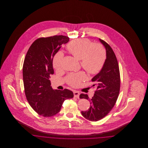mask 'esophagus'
<instances>
[{
    "label": "esophagus",
    "mask_w": 148,
    "mask_h": 148,
    "mask_svg": "<svg viewBox=\"0 0 148 148\" xmlns=\"http://www.w3.org/2000/svg\"><path fill=\"white\" fill-rule=\"evenodd\" d=\"M79 95H80V93L77 92V91H74V97H75L77 98H79Z\"/></svg>",
    "instance_id": "obj_1"
}]
</instances>
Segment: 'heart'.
Listing matches in <instances>:
<instances>
[{
	"label": "heart",
	"mask_w": 148,
	"mask_h": 148,
	"mask_svg": "<svg viewBox=\"0 0 148 148\" xmlns=\"http://www.w3.org/2000/svg\"><path fill=\"white\" fill-rule=\"evenodd\" d=\"M66 49L73 56L78 60L82 67L90 74L98 73L106 62V53L104 46L99 42L92 43L88 38L78 39L71 41L66 45ZM63 54L58 51L53 60V67L56 71L62 68ZM84 72L69 74L66 81L72 86H77L82 81L86 79Z\"/></svg>",
	"instance_id": "b5f03b06"
}]
</instances>
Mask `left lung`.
<instances>
[{
    "label": "left lung",
    "mask_w": 148,
    "mask_h": 148,
    "mask_svg": "<svg viewBox=\"0 0 148 148\" xmlns=\"http://www.w3.org/2000/svg\"><path fill=\"white\" fill-rule=\"evenodd\" d=\"M99 40L106 48V58L101 70L92 79L94 83L92 86L97 89L92 99L84 94L79 97L90 101V108L82 114L85 119L92 121L103 119L112 110L118 98L120 87L119 68L115 54L107 42L100 39Z\"/></svg>",
    "instance_id": "8db88e82"
}]
</instances>
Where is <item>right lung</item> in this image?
Segmentation results:
<instances>
[{
  "mask_svg": "<svg viewBox=\"0 0 148 148\" xmlns=\"http://www.w3.org/2000/svg\"><path fill=\"white\" fill-rule=\"evenodd\" d=\"M69 40V38L64 35L38 38L30 47L24 59L23 77L26 98L34 111L44 117L58 114L64 100L74 97L66 89L53 90L49 80L54 74L53 57Z\"/></svg>",
  "mask_w": 148,
  "mask_h": 148,
  "instance_id": "obj_1",
  "label": "right lung"
}]
</instances>
